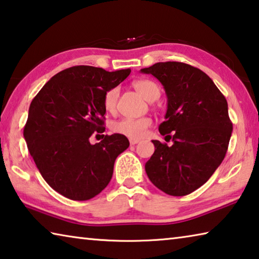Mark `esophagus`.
<instances>
[{
	"mask_svg": "<svg viewBox=\"0 0 259 259\" xmlns=\"http://www.w3.org/2000/svg\"><path fill=\"white\" fill-rule=\"evenodd\" d=\"M129 142H130V145H136V144H138L140 140L139 139H136V138H130Z\"/></svg>",
	"mask_w": 259,
	"mask_h": 259,
	"instance_id": "obj_1",
	"label": "esophagus"
}]
</instances>
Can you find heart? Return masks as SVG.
I'll return each mask as SVG.
<instances>
[{
  "instance_id": "heart-1",
  "label": "heart",
  "mask_w": 259,
  "mask_h": 259,
  "mask_svg": "<svg viewBox=\"0 0 259 259\" xmlns=\"http://www.w3.org/2000/svg\"><path fill=\"white\" fill-rule=\"evenodd\" d=\"M134 88L137 93L147 102H154L160 97V88L155 82L151 80H138L134 82ZM119 90L116 88L109 89L104 96V108L107 112H114L116 108ZM152 124L151 119L142 117V119H122L114 122L112 129L115 134L126 136L130 138H142L145 135L146 130Z\"/></svg>"
}]
</instances>
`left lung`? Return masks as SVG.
<instances>
[{"label":"left lung","mask_w":259,"mask_h":259,"mask_svg":"<svg viewBox=\"0 0 259 259\" xmlns=\"http://www.w3.org/2000/svg\"><path fill=\"white\" fill-rule=\"evenodd\" d=\"M140 72L152 74L164 88L168 107L159 131L172 140L170 146L152 140L155 151L146 162V174L166 194L187 195L224 160L233 129L227 102L211 78L191 65L165 61Z\"/></svg>","instance_id":"left-lung-1"}]
</instances>
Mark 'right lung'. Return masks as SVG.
Here are the masks:
<instances>
[{
  "instance_id": "obj_1",
  "label": "right lung",
  "mask_w": 259,
  "mask_h": 259,
  "mask_svg": "<svg viewBox=\"0 0 259 259\" xmlns=\"http://www.w3.org/2000/svg\"><path fill=\"white\" fill-rule=\"evenodd\" d=\"M130 72L69 67L52 76L30 103L24 128L28 151L45 181L65 198L85 201L99 194L111 181L117 155L129 147L120 134L95 145L89 138L105 131V94Z\"/></svg>"
}]
</instances>
